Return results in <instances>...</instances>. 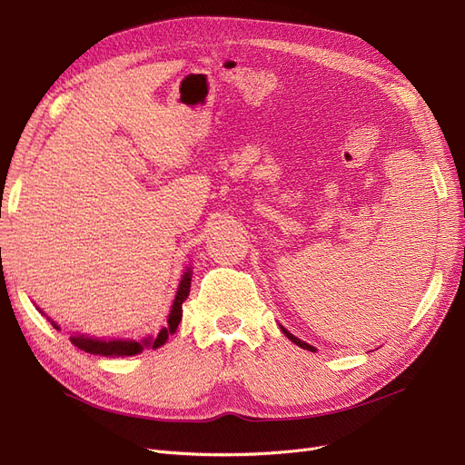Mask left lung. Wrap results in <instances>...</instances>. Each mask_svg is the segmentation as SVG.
<instances>
[{
  "mask_svg": "<svg viewBox=\"0 0 465 465\" xmlns=\"http://www.w3.org/2000/svg\"><path fill=\"white\" fill-rule=\"evenodd\" d=\"M282 331H283V333H285V335H287V339H289V341H293V342H295V345H297V347H301V349H306V351H312V352H314V347H311V345H308V342H304V341H301V339H297V337H295V335H291V333H289V331H287V330H283V328H282Z\"/></svg>",
  "mask_w": 465,
  "mask_h": 465,
  "instance_id": "1",
  "label": "left lung"
}]
</instances>
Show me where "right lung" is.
<instances>
[{"mask_svg": "<svg viewBox=\"0 0 465 465\" xmlns=\"http://www.w3.org/2000/svg\"><path fill=\"white\" fill-rule=\"evenodd\" d=\"M189 287H192V272L187 270L183 273L182 282H180L174 304H172V311H170V316H168V328H163L159 331V335L154 337V339H143V341H97V339H90V337H84V335H71V342H73L76 349H80L84 352L101 354V356H134V354L143 352L145 347L159 349L161 345H164L168 335H172V333L178 330V323L182 320V302L189 295ZM51 323H54V322H51ZM54 328H57L55 323H54Z\"/></svg>", "mask_w": 465, "mask_h": 465, "instance_id": "1", "label": "right lung"}]
</instances>
